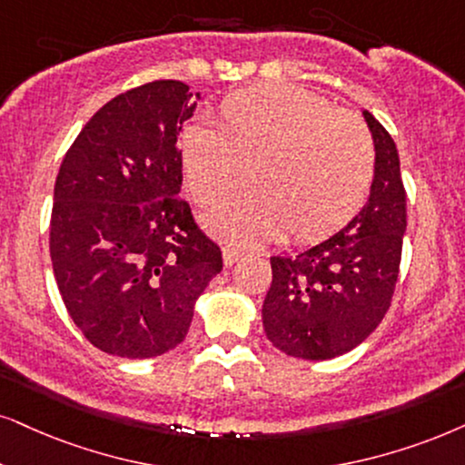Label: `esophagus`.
<instances>
[{
    "instance_id": "34e87169",
    "label": "esophagus",
    "mask_w": 465,
    "mask_h": 465,
    "mask_svg": "<svg viewBox=\"0 0 465 465\" xmlns=\"http://www.w3.org/2000/svg\"><path fill=\"white\" fill-rule=\"evenodd\" d=\"M240 257H242V251L232 249V246H223V263H225L227 268L233 266V263H236Z\"/></svg>"
}]
</instances>
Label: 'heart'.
<instances>
[{
  "label": "heart",
  "mask_w": 465,
  "mask_h": 465,
  "mask_svg": "<svg viewBox=\"0 0 465 465\" xmlns=\"http://www.w3.org/2000/svg\"><path fill=\"white\" fill-rule=\"evenodd\" d=\"M182 173L199 205L214 208L242 189L255 193L208 219L236 242L279 236L320 242L362 208L375 148L361 117L292 85H255L223 101L216 131L189 126L180 137Z\"/></svg>",
  "instance_id": "obj_1"
}]
</instances>
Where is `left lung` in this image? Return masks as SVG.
<instances>
[{"mask_svg": "<svg viewBox=\"0 0 465 465\" xmlns=\"http://www.w3.org/2000/svg\"><path fill=\"white\" fill-rule=\"evenodd\" d=\"M362 117L375 148L367 203L324 242L270 257L263 331L287 356L328 361L345 354L378 328L391 307L405 233V189L395 141L369 111Z\"/></svg>", "mask_w": 465, "mask_h": 465, "instance_id": "left-lung-1", "label": "left lung"}]
</instances>
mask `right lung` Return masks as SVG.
<instances>
[{
	"mask_svg": "<svg viewBox=\"0 0 465 465\" xmlns=\"http://www.w3.org/2000/svg\"><path fill=\"white\" fill-rule=\"evenodd\" d=\"M202 94L152 81L92 115L53 191L51 262L70 317L104 354L152 358L189 332L221 249L180 197L178 134Z\"/></svg>",
	"mask_w": 465,
	"mask_h": 465,
	"instance_id": "right-lung-1",
	"label": "right lung"
}]
</instances>
